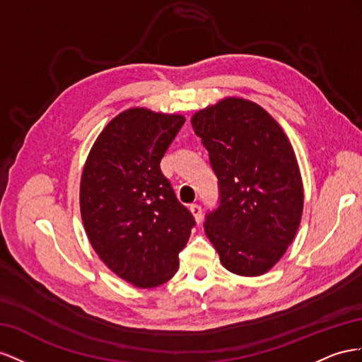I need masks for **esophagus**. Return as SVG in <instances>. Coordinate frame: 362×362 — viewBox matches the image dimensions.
Wrapping results in <instances>:
<instances>
[{"mask_svg":"<svg viewBox=\"0 0 362 362\" xmlns=\"http://www.w3.org/2000/svg\"><path fill=\"white\" fill-rule=\"evenodd\" d=\"M189 211H191V214L194 215L195 221L200 223V221H202V216H203L202 206H200V204H197V203H194V204H191V206H189Z\"/></svg>","mask_w":362,"mask_h":362,"instance_id":"34e87169","label":"esophagus"}]
</instances>
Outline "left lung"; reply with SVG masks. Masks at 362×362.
Returning <instances> with one entry per match:
<instances>
[{
    "mask_svg": "<svg viewBox=\"0 0 362 362\" xmlns=\"http://www.w3.org/2000/svg\"><path fill=\"white\" fill-rule=\"evenodd\" d=\"M191 124L220 188L204 232L226 270L261 276L284 256L302 220L303 183L291 142L264 107L240 97L197 110Z\"/></svg>",
    "mask_w": 362,
    "mask_h": 362,
    "instance_id": "1",
    "label": "left lung"
}]
</instances>
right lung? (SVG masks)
<instances>
[{
  "mask_svg": "<svg viewBox=\"0 0 362 362\" xmlns=\"http://www.w3.org/2000/svg\"><path fill=\"white\" fill-rule=\"evenodd\" d=\"M183 122L179 113L124 110L103 129L81 173L89 243L113 273L138 288L170 281L195 224L160 171Z\"/></svg>",
  "mask_w": 362,
  "mask_h": 362,
  "instance_id": "right-lung-1",
  "label": "right lung"
}]
</instances>
